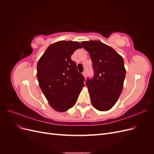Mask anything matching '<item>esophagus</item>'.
Here are the masks:
<instances>
[{
	"label": "esophagus",
	"instance_id": "esophagus-1",
	"mask_svg": "<svg viewBox=\"0 0 154 154\" xmlns=\"http://www.w3.org/2000/svg\"><path fill=\"white\" fill-rule=\"evenodd\" d=\"M82 74H83V76H84L85 78H86V76H87V72H86V71H85L83 72Z\"/></svg>",
	"mask_w": 154,
	"mask_h": 154
}]
</instances>
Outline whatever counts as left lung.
<instances>
[{"label":"left lung","mask_w":154,"mask_h":154,"mask_svg":"<svg viewBox=\"0 0 154 154\" xmlns=\"http://www.w3.org/2000/svg\"><path fill=\"white\" fill-rule=\"evenodd\" d=\"M81 44L89 53L94 71L93 78H87L86 82L92 105L100 111L109 110L123 91L126 75L123 58L100 41H83Z\"/></svg>","instance_id":"8db88e82"}]
</instances>
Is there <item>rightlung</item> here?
<instances>
[{
	"instance_id": "right-lung-1",
	"label": "right lung",
	"mask_w": 154,
	"mask_h": 154,
	"mask_svg": "<svg viewBox=\"0 0 154 154\" xmlns=\"http://www.w3.org/2000/svg\"><path fill=\"white\" fill-rule=\"evenodd\" d=\"M78 42L59 41L51 44L37 63L39 86L49 105L58 112H65L75 105L84 86L85 78L71 59Z\"/></svg>"
}]
</instances>
